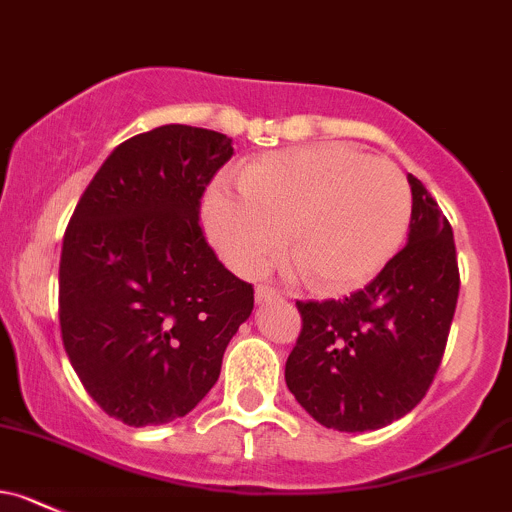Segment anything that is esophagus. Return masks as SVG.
I'll return each mask as SVG.
<instances>
[{"label": "esophagus", "mask_w": 512, "mask_h": 512, "mask_svg": "<svg viewBox=\"0 0 512 512\" xmlns=\"http://www.w3.org/2000/svg\"><path fill=\"white\" fill-rule=\"evenodd\" d=\"M279 294L270 287H257L255 289V301L257 304H270V301H277Z\"/></svg>", "instance_id": "obj_1"}]
</instances>
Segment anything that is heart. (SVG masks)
<instances>
[{"label":"heart","instance_id":"1","mask_svg":"<svg viewBox=\"0 0 512 512\" xmlns=\"http://www.w3.org/2000/svg\"><path fill=\"white\" fill-rule=\"evenodd\" d=\"M410 220L400 166L348 144L265 154L242 169L240 188L215 181L203 198V225L228 267L260 274L289 228L292 272L328 294L373 282L400 252Z\"/></svg>","mask_w":512,"mask_h":512}]
</instances>
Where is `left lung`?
Listing matches in <instances>:
<instances>
[{"mask_svg":"<svg viewBox=\"0 0 512 512\" xmlns=\"http://www.w3.org/2000/svg\"><path fill=\"white\" fill-rule=\"evenodd\" d=\"M407 181L412 220L395 260L351 297L297 301L304 326L284 380L316 422L338 432L380 429L417 407L454 319V233L422 181Z\"/></svg>","mask_w":512,"mask_h":512,"instance_id":"obj_1","label":"left lung"}]
</instances>
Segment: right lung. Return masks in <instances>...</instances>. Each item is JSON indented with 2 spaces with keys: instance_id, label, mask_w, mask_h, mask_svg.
I'll return each instance as SVG.
<instances>
[{
  "instance_id": "right-lung-1",
  "label": "right lung",
  "mask_w": 512,
  "mask_h": 512,
  "mask_svg": "<svg viewBox=\"0 0 512 512\" xmlns=\"http://www.w3.org/2000/svg\"><path fill=\"white\" fill-rule=\"evenodd\" d=\"M233 139L161 125L102 161L75 206L58 270L63 346L88 395L129 427L186 417L218 383L252 284L225 270L198 225Z\"/></svg>"
}]
</instances>
